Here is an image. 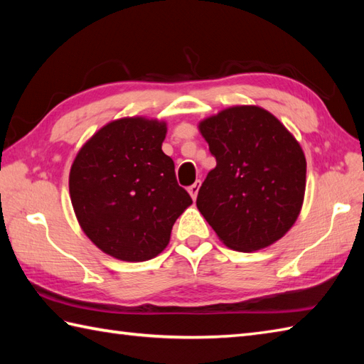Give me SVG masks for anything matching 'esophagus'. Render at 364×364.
Returning a JSON list of instances; mask_svg holds the SVG:
<instances>
[{
	"instance_id": "1",
	"label": "esophagus",
	"mask_w": 364,
	"mask_h": 364,
	"mask_svg": "<svg viewBox=\"0 0 364 364\" xmlns=\"http://www.w3.org/2000/svg\"><path fill=\"white\" fill-rule=\"evenodd\" d=\"M198 189H200V181H196L194 184H191V186L188 188V191H189V194H191L192 200H196V198H197V194H198Z\"/></svg>"
}]
</instances>
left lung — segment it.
<instances>
[{
  "label": "left lung",
  "mask_w": 364,
  "mask_h": 364,
  "mask_svg": "<svg viewBox=\"0 0 364 364\" xmlns=\"http://www.w3.org/2000/svg\"><path fill=\"white\" fill-rule=\"evenodd\" d=\"M215 166L197 208L230 249L253 252L278 241L300 213L306 161L272 114L236 106L200 123Z\"/></svg>",
  "instance_id": "obj_1"
}]
</instances>
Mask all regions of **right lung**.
Listing matches in <instances>:
<instances>
[{"mask_svg":"<svg viewBox=\"0 0 364 364\" xmlns=\"http://www.w3.org/2000/svg\"><path fill=\"white\" fill-rule=\"evenodd\" d=\"M166 123L142 117L107 123L76 154L70 198L84 233L123 261L166 249L175 220L192 203L161 150Z\"/></svg>","mask_w":364,"mask_h":364,"instance_id":"right-lung-1","label":"right lung"}]
</instances>
